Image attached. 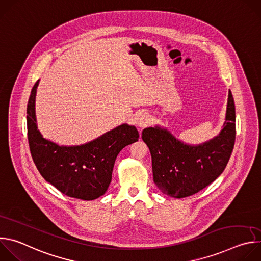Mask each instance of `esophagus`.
Returning a JSON list of instances; mask_svg holds the SVG:
<instances>
[{"instance_id": "obj_1", "label": "esophagus", "mask_w": 261, "mask_h": 261, "mask_svg": "<svg viewBox=\"0 0 261 261\" xmlns=\"http://www.w3.org/2000/svg\"><path fill=\"white\" fill-rule=\"evenodd\" d=\"M150 123V116L145 113H141L137 116V126L143 128L147 126V124Z\"/></svg>"}]
</instances>
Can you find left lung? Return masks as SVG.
Listing matches in <instances>:
<instances>
[{
  "label": "left lung",
  "instance_id": "8db88e82",
  "mask_svg": "<svg viewBox=\"0 0 261 261\" xmlns=\"http://www.w3.org/2000/svg\"><path fill=\"white\" fill-rule=\"evenodd\" d=\"M142 140L150 148L157 187L174 198L191 196L212 184L224 171L236 141V106L228 92L226 118L220 134L207 142L190 145L167 129L145 128Z\"/></svg>",
  "mask_w": 261,
  "mask_h": 261
}]
</instances>
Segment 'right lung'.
I'll list each match as a JSON object with an SVG mask.
<instances>
[{
	"label": "right lung",
	"instance_id": "right-lung-1",
	"mask_svg": "<svg viewBox=\"0 0 261 261\" xmlns=\"http://www.w3.org/2000/svg\"><path fill=\"white\" fill-rule=\"evenodd\" d=\"M39 81L34 85L27 107L28 139L33 161L46 181L63 194L83 200L102 196L111 181L115 161L123 148L138 140L134 126L123 124L82 145L64 146L43 138L35 115Z\"/></svg>",
	"mask_w": 261,
	"mask_h": 261
}]
</instances>
